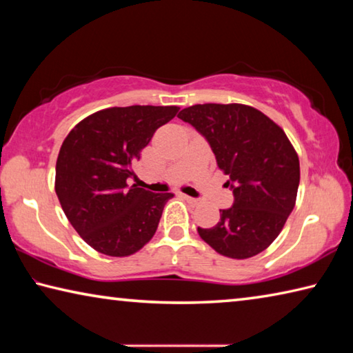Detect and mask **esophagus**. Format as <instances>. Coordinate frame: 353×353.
I'll use <instances>...</instances> for the list:
<instances>
[{"instance_id": "1", "label": "esophagus", "mask_w": 353, "mask_h": 353, "mask_svg": "<svg viewBox=\"0 0 353 353\" xmlns=\"http://www.w3.org/2000/svg\"><path fill=\"white\" fill-rule=\"evenodd\" d=\"M182 198L188 202V204H191V205H198L199 204V199H196V198H191V196H187V194H182Z\"/></svg>"}]
</instances>
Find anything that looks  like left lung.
<instances>
[{
	"label": "left lung",
	"instance_id": "obj_1",
	"mask_svg": "<svg viewBox=\"0 0 353 353\" xmlns=\"http://www.w3.org/2000/svg\"><path fill=\"white\" fill-rule=\"evenodd\" d=\"M177 117L205 137L235 198L230 208L219 210L216 225L198 227V234L229 259L263 252L296 204L301 166L288 137L265 113L244 104H196Z\"/></svg>",
	"mask_w": 353,
	"mask_h": 353
}]
</instances>
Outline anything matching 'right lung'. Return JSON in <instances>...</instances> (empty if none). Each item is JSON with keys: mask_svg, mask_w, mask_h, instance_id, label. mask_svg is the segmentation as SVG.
<instances>
[{"mask_svg": "<svg viewBox=\"0 0 353 353\" xmlns=\"http://www.w3.org/2000/svg\"><path fill=\"white\" fill-rule=\"evenodd\" d=\"M177 105L110 107L70 130L56 163V194L70 224L88 246L128 256L154 236L172 193H151L129 179L155 130Z\"/></svg>", "mask_w": 353, "mask_h": 353, "instance_id": "right-lung-1", "label": "right lung"}]
</instances>
